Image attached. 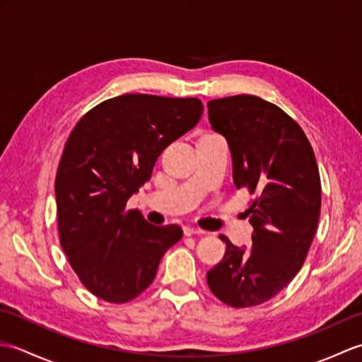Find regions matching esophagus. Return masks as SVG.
<instances>
[{
  "label": "esophagus",
  "instance_id": "esophagus-1",
  "mask_svg": "<svg viewBox=\"0 0 362 362\" xmlns=\"http://www.w3.org/2000/svg\"><path fill=\"white\" fill-rule=\"evenodd\" d=\"M204 233V230H201V228H194V227H189V226H187V227H183V235L185 236H193V235H202Z\"/></svg>",
  "mask_w": 362,
  "mask_h": 362
}]
</instances>
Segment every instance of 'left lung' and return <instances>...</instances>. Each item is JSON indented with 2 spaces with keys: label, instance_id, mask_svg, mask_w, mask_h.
<instances>
[{
  "label": "left lung",
  "instance_id": "left-lung-1",
  "mask_svg": "<svg viewBox=\"0 0 362 362\" xmlns=\"http://www.w3.org/2000/svg\"><path fill=\"white\" fill-rule=\"evenodd\" d=\"M206 107L210 124L230 146L235 185L253 196L245 211L252 249L221 235L226 255L206 283L222 303L249 308L279 294L305 263L320 216L319 168L302 127L279 105L236 95Z\"/></svg>",
  "mask_w": 362,
  "mask_h": 362
}]
</instances>
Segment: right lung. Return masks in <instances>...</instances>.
<instances>
[{"instance_id":"right-lung-1","label":"right lung","mask_w":362,"mask_h":362,"mask_svg":"<svg viewBox=\"0 0 362 362\" xmlns=\"http://www.w3.org/2000/svg\"><path fill=\"white\" fill-rule=\"evenodd\" d=\"M197 98L129 93L107 99L78 121L56 174L60 245L91 294L126 303L149 288L179 226H152L129 197L151 179L166 146L201 119Z\"/></svg>"}]
</instances>
